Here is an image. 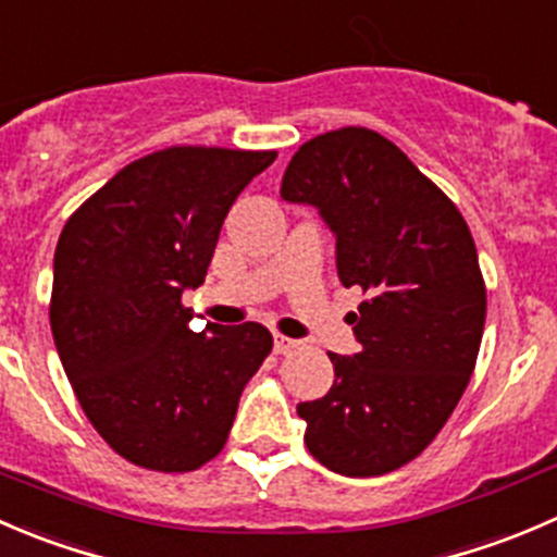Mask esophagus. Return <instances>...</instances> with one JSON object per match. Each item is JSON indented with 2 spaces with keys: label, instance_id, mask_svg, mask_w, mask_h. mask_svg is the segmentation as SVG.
<instances>
[{
  "label": "esophagus",
  "instance_id": "1",
  "mask_svg": "<svg viewBox=\"0 0 557 557\" xmlns=\"http://www.w3.org/2000/svg\"><path fill=\"white\" fill-rule=\"evenodd\" d=\"M292 349H297V341L286 338V335L281 333L273 335V351H276V355H289Z\"/></svg>",
  "mask_w": 557,
  "mask_h": 557
}]
</instances>
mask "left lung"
Masks as SVG:
<instances>
[{
  "instance_id": "obj_1",
  "label": "left lung",
  "mask_w": 557,
  "mask_h": 557,
  "mask_svg": "<svg viewBox=\"0 0 557 557\" xmlns=\"http://www.w3.org/2000/svg\"><path fill=\"white\" fill-rule=\"evenodd\" d=\"M286 202L319 211L335 235L357 355H333L335 382L297 404L306 447L330 471L382 476L414 460L458 406L476 366L487 292L455 202L395 143L344 126L302 143L281 181Z\"/></svg>"
}]
</instances>
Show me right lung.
I'll return each instance as SVG.
<instances>
[{"instance_id":"obj_1","label":"right lung","mask_w":557,"mask_h":557,"mask_svg":"<svg viewBox=\"0 0 557 557\" xmlns=\"http://www.w3.org/2000/svg\"><path fill=\"white\" fill-rule=\"evenodd\" d=\"M276 151L173 146L135 159L67 219L51 330L94 431L129 463L195 471L222 453L271 355L257 322L189 327L227 211Z\"/></svg>"}]
</instances>
